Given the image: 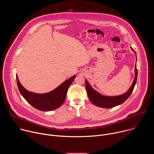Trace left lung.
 Segmentation results:
<instances>
[{"label": "left lung", "mask_w": 154, "mask_h": 154, "mask_svg": "<svg viewBox=\"0 0 154 154\" xmlns=\"http://www.w3.org/2000/svg\"><path fill=\"white\" fill-rule=\"evenodd\" d=\"M133 51H135L131 48ZM135 77L134 80V82L131 85L130 89L126 92L125 94L118 96H115V97H107V96H103L100 95L99 93L96 92L95 90H94L90 86V85L88 83V82L85 81V85H86V90L88 93V96L90 100V101L95 105L101 107V108H112L114 106H116L117 105H119L123 102H124L130 96V94L132 93L135 85L137 83V75H138V71L137 68V64L135 66Z\"/></svg>", "instance_id": "obj_1"}]
</instances>
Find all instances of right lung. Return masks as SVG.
<instances>
[{
  "instance_id": "obj_1",
  "label": "right lung",
  "mask_w": 154,
  "mask_h": 154,
  "mask_svg": "<svg viewBox=\"0 0 154 154\" xmlns=\"http://www.w3.org/2000/svg\"><path fill=\"white\" fill-rule=\"evenodd\" d=\"M76 75L64 82L54 90L45 94H36L26 90L20 83L17 76L16 80L21 95L34 108L41 111H52L60 107L64 102L68 88Z\"/></svg>"
}]
</instances>
